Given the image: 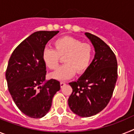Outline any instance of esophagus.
Wrapping results in <instances>:
<instances>
[{"label":"esophagus","instance_id":"esophagus-1","mask_svg":"<svg viewBox=\"0 0 134 134\" xmlns=\"http://www.w3.org/2000/svg\"><path fill=\"white\" fill-rule=\"evenodd\" d=\"M65 85H66V83H65V82H63V81H62V82H60V88H63V87L65 86Z\"/></svg>","mask_w":134,"mask_h":134}]
</instances>
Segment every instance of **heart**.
Instances as JSON below:
<instances>
[{"instance_id": "b5f03b06", "label": "heart", "mask_w": 134, "mask_h": 134, "mask_svg": "<svg viewBox=\"0 0 134 134\" xmlns=\"http://www.w3.org/2000/svg\"><path fill=\"white\" fill-rule=\"evenodd\" d=\"M54 49L45 48L42 60L46 67L56 69L60 57L63 58L65 65L53 72L51 77L54 80L64 81L71 78L75 72L83 74L89 68L94 54L93 48L88 43L71 36H64L54 42Z\"/></svg>"}]
</instances>
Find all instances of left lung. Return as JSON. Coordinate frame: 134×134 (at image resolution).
Listing matches in <instances>:
<instances>
[{
	"mask_svg": "<svg viewBox=\"0 0 134 134\" xmlns=\"http://www.w3.org/2000/svg\"><path fill=\"white\" fill-rule=\"evenodd\" d=\"M94 48L89 68L77 81L69 84L73 89L68 99L72 112L80 117L95 115L107 107L117 80V61L112 50L94 35L85 33Z\"/></svg>",
	"mask_w": 134,
	"mask_h": 134,
	"instance_id": "1",
	"label": "left lung"
}]
</instances>
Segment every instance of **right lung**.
Wrapping results in <instances>:
<instances>
[{
	"mask_svg": "<svg viewBox=\"0 0 134 134\" xmlns=\"http://www.w3.org/2000/svg\"><path fill=\"white\" fill-rule=\"evenodd\" d=\"M59 32H34L18 45L9 59L6 71L9 91L18 109L31 118L46 115L53 96L60 89L59 81L46 80L42 60L46 44Z\"/></svg>",
	"mask_w": 134,
	"mask_h": 134,
	"instance_id": "1",
	"label": "right lung"
}]
</instances>
